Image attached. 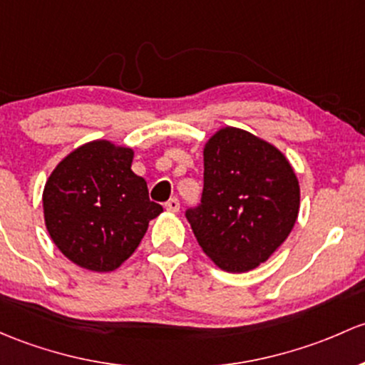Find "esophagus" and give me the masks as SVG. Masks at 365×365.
I'll return each instance as SVG.
<instances>
[{"label": "esophagus", "instance_id": "34e87169", "mask_svg": "<svg viewBox=\"0 0 365 365\" xmlns=\"http://www.w3.org/2000/svg\"><path fill=\"white\" fill-rule=\"evenodd\" d=\"M166 210L170 213H178V210H180V201L176 197H173V199H170V201L166 202Z\"/></svg>", "mask_w": 365, "mask_h": 365}]
</instances>
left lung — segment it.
<instances>
[{
  "instance_id": "1",
  "label": "left lung",
  "mask_w": 365,
  "mask_h": 365,
  "mask_svg": "<svg viewBox=\"0 0 365 365\" xmlns=\"http://www.w3.org/2000/svg\"><path fill=\"white\" fill-rule=\"evenodd\" d=\"M201 205L187 210L202 252L227 273H247L282 247L299 215L301 189L274 145L237 128L206 141Z\"/></svg>"
}]
</instances>
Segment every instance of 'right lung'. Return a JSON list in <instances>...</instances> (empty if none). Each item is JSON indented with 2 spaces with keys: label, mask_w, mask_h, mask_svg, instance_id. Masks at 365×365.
Here are the masks:
<instances>
[{
  "label": "right lung",
  "mask_w": 365,
  "mask_h": 365,
  "mask_svg": "<svg viewBox=\"0 0 365 365\" xmlns=\"http://www.w3.org/2000/svg\"><path fill=\"white\" fill-rule=\"evenodd\" d=\"M134 152L96 140L68 153L43 189L47 231L64 257L96 273L115 271L138 248L163 206L131 170Z\"/></svg>",
  "instance_id": "obj_1"
}]
</instances>
